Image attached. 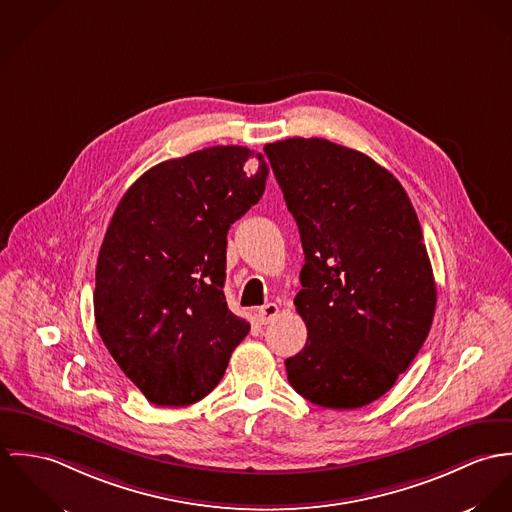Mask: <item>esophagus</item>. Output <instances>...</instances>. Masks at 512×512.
I'll return each mask as SVG.
<instances>
[{
  "label": "esophagus",
  "instance_id": "esophagus-1",
  "mask_svg": "<svg viewBox=\"0 0 512 512\" xmlns=\"http://www.w3.org/2000/svg\"><path fill=\"white\" fill-rule=\"evenodd\" d=\"M277 314H279V306L275 302H269L257 310V320L261 324H271L277 318Z\"/></svg>",
  "mask_w": 512,
  "mask_h": 512
}]
</instances>
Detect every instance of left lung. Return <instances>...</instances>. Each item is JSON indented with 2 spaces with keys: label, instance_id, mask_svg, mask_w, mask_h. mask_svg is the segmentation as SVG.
Instances as JSON below:
<instances>
[{
  "label": "left lung",
  "instance_id": "left-lung-1",
  "mask_svg": "<svg viewBox=\"0 0 512 512\" xmlns=\"http://www.w3.org/2000/svg\"><path fill=\"white\" fill-rule=\"evenodd\" d=\"M304 249L296 312L308 341L284 361L312 404L383 397L428 338L436 283L412 202L367 155L328 139L265 145Z\"/></svg>",
  "mask_w": 512,
  "mask_h": 512
}]
</instances>
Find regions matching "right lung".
Returning a JSON list of instances; mask_svg holds the SVG:
<instances>
[{
    "mask_svg": "<svg viewBox=\"0 0 512 512\" xmlns=\"http://www.w3.org/2000/svg\"><path fill=\"white\" fill-rule=\"evenodd\" d=\"M267 174L261 153L218 145L149 169L115 208L96 265V326L157 406L210 395L249 334L224 296L228 229L259 202Z\"/></svg>",
    "mask_w": 512,
    "mask_h": 512,
    "instance_id": "obj_1",
    "label": "right lung"
}]
</instances>
